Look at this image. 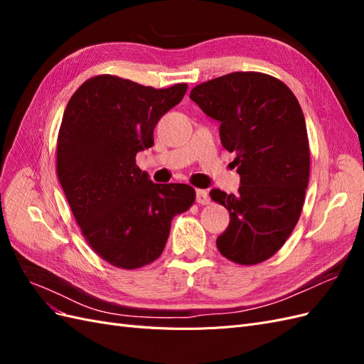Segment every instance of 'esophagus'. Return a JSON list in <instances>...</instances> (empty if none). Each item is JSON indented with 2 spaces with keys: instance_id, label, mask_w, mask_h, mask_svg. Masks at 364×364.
<instances>
[{
  "instance_id": "1",
  "label": "esophagus",
  "mask_w": 364,
  "mask_h": 364,
  "mask_svg": "<svg viewBox=\"0 0 364 364\" xmlns=\"http://www.w3.org/2000/svg\"><path fill=\"white\" fill-rule=\"evenodd\" d=\"M196 200L199 205H208L209 202H211V197H209L208 191L205 190H197L196 193Z\"/></svg>"
}]
</instances>
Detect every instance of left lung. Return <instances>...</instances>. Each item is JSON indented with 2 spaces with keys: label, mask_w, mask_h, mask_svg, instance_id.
Returning <instances> with one entry per match:
<instances>
[{
  "label": "left lung",
  "mask_w": 364,
  "mask_h": 364,
  "mask_svg": "<svg viewBox=\"0 0 364 364\" xmlns=\"http://www.w3.org/2000/svg\"><path fill=\"white\" fill-rule=\"evenodd\" d=\"M190 98L218 121L223 147L237 155L238 193H209L230 217L217 247L243 266L266 261L293 232L305 202L310 147L301 105L277 77L253 71L197 85Z\"/></svg>",
  "instance_id": "left-lung-1"
}]
</instances>
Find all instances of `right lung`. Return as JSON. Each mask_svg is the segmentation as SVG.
I'll return each mask as SVG.
<instances>
[{
	"instance_id": "right-lung-1",
	"label": "right lung",
	"mask_w": 364,
	"mask_h": 364,
	"mask_svg": "<svg viewBox=\"0 0 364 364\" xmlns=\"http://www.w3.org/2000/svg\"><path fill=\"white\" fill-rule=\"evenodd\" d=\"M186 87L155 90L102 74L86 80L63 112L59 182L87 245L118 269L158 259L173 217L196 200L193 186L153 183L135 161L153 146L159 118L181 103Z\"/></svg>"
}]
</instances>
